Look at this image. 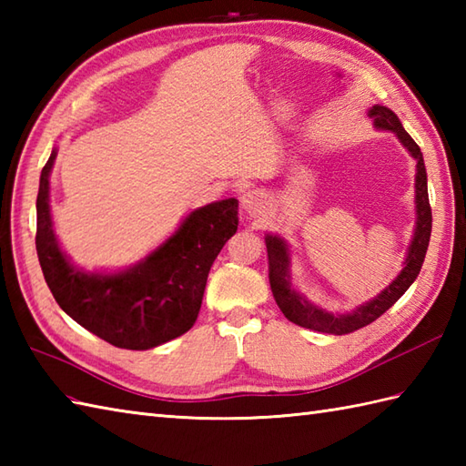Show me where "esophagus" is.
<instances>
[{
  "mask_svg": "<svg viewBox=\"0 0 466 466\" xmlns=\"http://www.w3.org/2000/svg\"><path fill=\"white\" fill-rule=\"evenodd\" d=\"M240 208L248 216L260 218L266 214V210H268V198H266V194L260 190H246L240 196Z\"/></svg>",
  "mask_w": 466,
  "mask_h": 466,
  "instance_id": "obj_1",
  "label": "esophagus"
}]
</instances>
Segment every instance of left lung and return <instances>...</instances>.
Instances as JSON below:
<instances>
[{"instance_id": "left-lung-1", "label": "left lung", "mask_w": 466, "mask_h": 466, "mask_svg": "<svg viewBox=\"0 0 466 466\" xmlns=\"http://www.w3.org/2000/svg\"><path fill=\"white\" fill-rule=\"evenodd\" d=\"M372 124L376 130L392 132L399 137L404 150H407L414 162H417V174H414V220L412 238L407 248V258L402 262V270L394 276V280L384 286L374 299L356 306L350 312H330L322 306L310 302L306 296L296 290L292 284V252L290 244L280 234H266V252H268V280L274 294V300L279 309L290 322L302 326V329L319 330L326 334H349L362 329V326L374 322L380 314H384L390 306L397 302L400 296L410 289V284L417 280L420 266L427 256L431 228H432V214L429 204V187H427V167H424L422 152L412 140L409 132L404 130L399 116L390 107L376 104L369 110Z\"/></svg>"}]
</instances>
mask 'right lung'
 <instances>
[{"label":"right lung","instance_id":"1","mask_svg":"<svg viewBox=\"0 0 466 466\" xmlns=\"http://www.w3.org/2000/svg\"><path fill=\"white\" fill-rule=\"evenodd\" d=\"M52 150L39 176L35 248L44 279L69 319L117 349L147 350L194 326L216 256L238 230V200L226 198L187 214L176 232L124 270H84L62 250L49 206Z\"/></svg>","mask_w":466,"mask_h":466}]
</instances>
